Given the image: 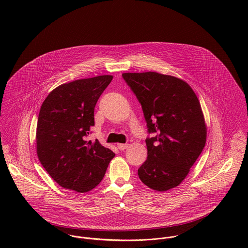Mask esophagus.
I'll use <instances>...</instances> for the list:
<instances>
[{"instance_id":"34e87169","label":"esophagus","mask_w":248,"mask_h":248,"mask_svg":"<svg viewBox=\"0 0 248 248\" xmlns=\"http://www.w3.org/2000/svg\"><path fill=\"white\" fill-rule=\"evenodd\" d=\"M128 146H129V144H122V143H119V144H117V147H118V149L119 150H121V151H123V150H125V149H127L128 148Z\"/></svg>"}]
</instances>
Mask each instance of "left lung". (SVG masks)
<instances>
[{
  "label": "left lung",
  "instance_id": "1",
  "mask_svg": "<svg viewBox=\"0 0 248 248\" xmlns=\"http://www.w3.org/2000/svg\"><path fill=\"white\" fill-rule=\"evenodd\" d=\"M124 80L141 104L148 132V156L139 177L149 188L164 192L178 186L202 154L207 128L201 103L182 79L155 71L125 72Z\"/></svg>",
  "mask_w": 248,
  "mask_h": 248
}]
</instances>
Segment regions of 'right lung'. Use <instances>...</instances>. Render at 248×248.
<instances>
[{
  "label": "right lung",
  "instance_id": "obj_1",
  "mask_svg": "<svg viewBox=\"0 0 248 248\" xmlns=\"http://www.w3.org/2000/svg\"><path fill=\"white\" fill-rule=\"evenodd\" d=\"M112 75H100L62 84L43 102L36 129L38 158L60 186L86 193L105 176L115 154L85 140L94 125V107Z\"/></svg>",
  "mask_w": 248,
  "mask_h": 248
}]
</instances>
